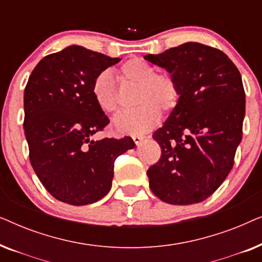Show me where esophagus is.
<instances>
[{
	"instance_id": "1",
	"label": "esophagus",
	"mask_w": 262,
	"mask_h": 262,
	"mask_svg": "<svg viewBox=\"0 0 262 262\" xmlns=\"http://www.w3.org/2000/svg\"><path fill=\"white\" fill-rule=\"evenodd\" d=\"M132 139H134V142L136 143V145H139L143 142V139H144V137H143V136L135 135V136H132Z\"/></svg>"
}]
</instances>
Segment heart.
<instances>
[{"mask_svg": "<svg viewBox=\"0 0 262 262\" xmlns=\"http://www.w3.org/2000/svg\"><path fill=\"white\" fill-rule=\"evenodd\" d=\"M119 77L138 84L135 108L114 118L113 126L119 134L138 135L151 130L159 121L160 111L169 113L180 101V88L169 74H156L155 67L141 58H132L119 68ZM93 99L102 112L112 114L119 108L112 73L103 70L92 82Z\"/></svg>", "mask_w": 262, "mask_h": 262, "instance_id": "obj_1", "label": "heart"}]
</instances>
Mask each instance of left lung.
<instances>
[{
	"instance_id": "obj_1",
	"label": "left lung",
	"mask_w": 262,
	"mask_h": 262,
	"mask_svg": "<svg viewBox=\"0 0 262 262\" xmlns=\"http://www.w3.org/2000/svg\"><path fill=\"white\" fill-rule=\"evenodd\" d=\"M144 59L164 68L180 88L178 106L152 135L162 155L146 171L149 186L168 204L200 203L234 166L246 113L241 74L224 52L200 42Z\"/></svg>"
}]
</instances>
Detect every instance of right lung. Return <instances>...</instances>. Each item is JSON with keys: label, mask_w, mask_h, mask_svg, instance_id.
<instances>
[{"label": "right lung", "mask_w": 262, "mask_h": 262, "mask_svg": "<svg viewBox=\"0 0 262 262\" xmlns=\"http://www.w3.org/2000/svg\"><path fill=\"white\" fill-rule=\"evenodd\" d=\"M120 62L71 45L46 56L24 93L25 136L42 186L59 202L88 205L112 187L114 161L134 149L131 137L92 139L110 123L92 95L94 77Z\"/></svg>", "instance_id": "obj_1"}]
</instances>
